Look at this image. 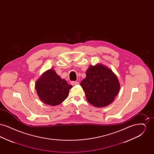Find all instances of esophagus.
I'll return each mask as SVG.
<instances>
[{
  "mask_svg": "<svg viewBox=\"0 0 154 154\" xmlns=\"http://www.w3.org/2000/svg\"><path fill=\"white\" fill-rule=\"evenodd\" d=\"M79 82H77V81H72L71 82V84L72 85H77V84H79Z\"/></svg>",
  "mask_w": 154,
  "mask_h": 154,
  "instance_id": "esophagus-1",
  "label": "esophagus"
}]
</instances>
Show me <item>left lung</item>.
I'll use <instances>...</instances> for the list:
<instances>
[{"mask_svg":"<svg viewBox=\"0 0 154 154\" xmlns=\"http://www.w3.org/2000/svg\"><path fill=\"white\" fill-rule=\"evenodd\" d=\"M80 85L88 102L97 107L107 106L113 102L120 89L115 74L102 65L89 66Z\"/></svg>","mask_w":154,"mask_h":154,"instance_id":"obj_1","label":"left lung"}]
</instances>
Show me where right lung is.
I'll return each instance as SVG.
<instances>
[{"label": "right lung", "instance_id": "obj_1", "mask_svg": "<svg viewBox=\"0 0 154 154\" xmlns=\"http://www.w3.org/2000/svg\"><path fill=\"white\" fill-rule=\"evenodd\" d=\"M72 88L53 70L44 73L35 84L37 94L45 104L56 106L65 100Z\"/></svg>", "mask_w": 154, "mask_h": 154}]
</instances>
